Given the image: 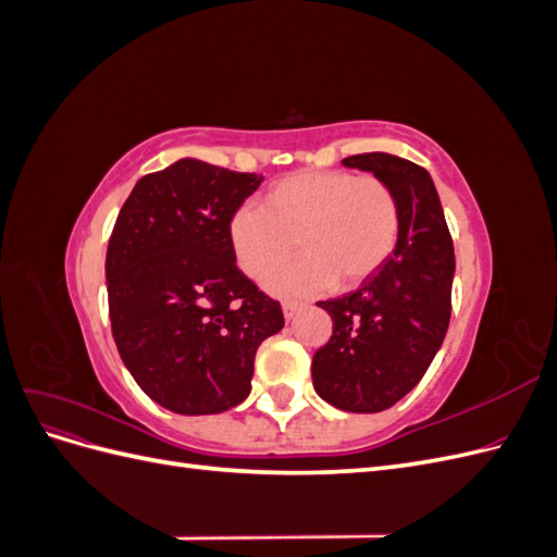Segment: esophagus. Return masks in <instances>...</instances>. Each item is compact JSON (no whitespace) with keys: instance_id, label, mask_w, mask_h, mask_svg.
I'll use <instances>...</instances> for the list:
<instances>
[{"instance_id":"1","label":"esophagus","mask_w":557,"mask_h":557,"mask_svg":"<svg viewBox=\"0 0 557 557\" xmlns=\"http://www.w3.org/2000/svg\"><path fill=\"white\" fill-rule=\"evenodd\" d=\"M299 309H301L299 301H285V305H283V315H285V320H293Z\"/></svg>"}]
</instances>
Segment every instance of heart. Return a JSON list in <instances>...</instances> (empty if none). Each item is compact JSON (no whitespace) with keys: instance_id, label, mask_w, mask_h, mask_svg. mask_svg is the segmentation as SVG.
<instances>
[{"instance_id":"heart-1","label":"heart","mask_w":557,"mask_h":557,"mask_svg":"<svg viewBox=\"0 0 557 557\" xmlns=\"http://www.w3.org/2000/svg\"><path fill=\"white\" fill-rule=\"evenodd\" d=\"M230 244L242 272L267 281L293 258L269 288L307 295L325 288L350 290L391 258L399 237V205L376 176L311 170L281 178L262 207L242 205L230 215ZM298 244H294V239Z\"/></svg>"}]
</instances>
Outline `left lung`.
I'll return each instance as SVG.
<instances>
[{
    "mask_svg": "<svg viewBox=\"0 0 557 557\" xmlns=\"http://www.w3.org/2000/svg\"><path fill=\"white\" fill-rule=\"evenodd\" d=\"M391 185L399 205L393 256L358 290L318 301L332 318L330 342L315 350V393L350 413L391 409L411 393L444 344L455 274L453 239L432 176L391 153L342 160Z\"/></svg>",
    "mask_w": 557,
    "mask_h": 557,
    "instance_id": "1",
    "label": "left lung"
}]
</instances>
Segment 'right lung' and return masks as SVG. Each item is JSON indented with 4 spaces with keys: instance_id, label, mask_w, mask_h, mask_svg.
I'll return each mask as SVG.
<instances>
[{
    "instance_id": "1",
    "label": "right lung",
    "mask_w": 557,
    "mask_h": 557,
    "mask_svg": "<svg viewBox=\"0 0 557 557\" xmlns=\"http://www.w3.org/2000/svg\"><path fill=\"white\" fill-rule=\"evenodd\" d=\"M262 176L183 158L137 181L107 248L109 318L141 391L183 416L223 413L250 393L278 301L244 276L230 215Z\"/></svg>"
}]
</instances>
